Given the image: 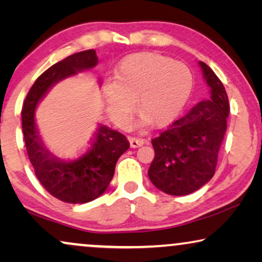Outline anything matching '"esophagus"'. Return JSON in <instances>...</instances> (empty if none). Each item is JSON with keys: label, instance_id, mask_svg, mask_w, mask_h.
Listing matches in <instances>:
<instances>
[{"label": "esophagus", "instance_id": "1", "mask_svg": "<svg viewBox=\"0 0 262 262\" xmlns=\"http://www.w3.org/2000/svg\"><path fill=\"white\" fill-rule=\"evenodd\" d=\"M128 141H130L131 148H138V146H141L145 143L144 139L138 138V137H130L128 138Z\"/></svg>", "mask_w": 262, "mask_h": 262}]
</instances>
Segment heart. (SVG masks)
Here are the masks:
<instances>
[{
    "instance_id": "obj_1",
    "label": "heart",
    "mask_w": 262,
    "mask_h": 262,
    "mask_svg": "<svg viewBox=\"0 0 262 262\" xmlns=\"http://www.w3.org/2000/svg\"><path fill=\"white\" fill-rule=\"evenodd\" d=\"M192 91V74L181 62L160 53L127 56L114 71V82L103 88L111 118L126 126L136 110L143 123L163 127L177 119Z\"/></svg>"
}]
</instances>
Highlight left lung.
<instances>
[{"label": "left lung", "instance_id": "8db88e82", "mask_svg": "<svg viewBox=\"0 0 262 262\" xmlns=\"http://www.w3.org/2000/svg\"><path fill=\"white\" fill-rule=\"evenodd\" d=\"M211 96L193 107L151 143L155 150L149 179L170 195L195 192L214 175L218 151L227 130L229 100L212 69L199 62Z\"/></svg>", "mask_w": 262, "mask_h": 262}]
</instances>
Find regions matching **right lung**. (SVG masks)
Instances as JSON below:
<instances>
[{
	"label": "right lung",
	"mask_w": 262,
	"mask_h": 262,
	"mask_svg": "<svg viewBox=\"0 0 262 262\" xmlns=\"http://www.w3.org/2000/svg\"><path fill=\"white\" fill-rule=\"evenodd\" d=\"M96 64L94 50L74 53L53 64L32 85L21 111L25 144L35 177L50 194L64 203L83 204L101 195L112 180L118 159L130 148L123 134L105 125H100L87 148L73 159L53 155L39 137L34 113L46 92L63 78Z\"/></svg>",
	"instance_id": "obj_1"
}]
</instances>
